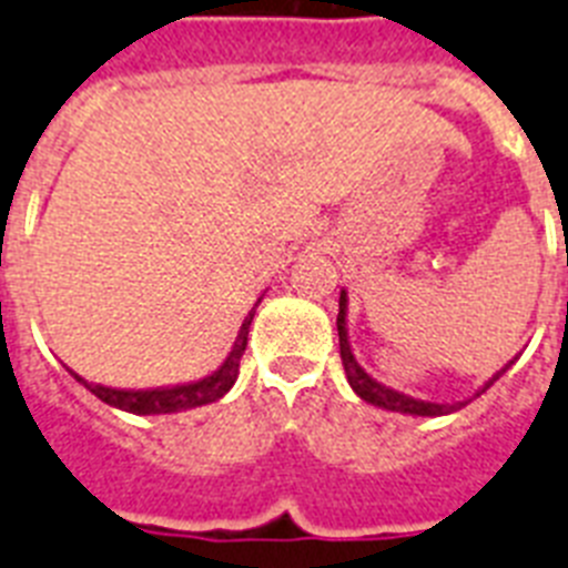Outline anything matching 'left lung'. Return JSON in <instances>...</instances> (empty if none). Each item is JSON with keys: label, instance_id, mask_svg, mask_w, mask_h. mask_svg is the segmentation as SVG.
I'll use <instances>...</instances> for the list:
<instances>
[{"label": "left lung", "instance_id": "8db88e82", "mask_svg": "<svg viewBox=\"0 0 568 568\" xmlns=\"http://www.w3.org/2000/svg\"><path fill=\"white\" fill-rule=\"evenodd\" d=\"M346 316H348V296H346V290H339V313H337L339 357H343V369H346L348 384H352V389H355L363 402H369V405H375V407H384V410L407 413V416H446V413H455V410H460V407H464V402H455V405L422 402V398L405 396V393H398V389H393V387H384L381 381L372 378L369 372L363 369L361 363H357L355 352H352V343H348ZM510 363H514V361H510ZM510 363H505V366H501V369H498L496 375H493V378H489L487 384L478 389V393H475V396L487 393V389L493 387V384H496V381L501 378L507 369H510Z\"/></svg>", "mask_w": 568, "mask_h": 568}]
</instances>
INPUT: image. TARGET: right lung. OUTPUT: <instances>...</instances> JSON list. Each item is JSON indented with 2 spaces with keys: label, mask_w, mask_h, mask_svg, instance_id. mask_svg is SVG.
I'll use <instances>...</instances> for the list:
<instances>
[{
  "label": "right lung",
  "mask_w": 568,
  "mask_h": 568,
  "mask_svg": "<svg viewBox=\"0 0 568 568\" xmlns=\"http://www.w3.org/2000/svg\"><path fill=\"white\" fill-rule=\"evenodd\" d=\"M261 302V298H257ZM257 307V305H255ZM255 307L248 311V316L240 325V334L234 339V348L229 352V357L222 361V366L216 372H211L207 378L190 381V384H179V387H158V389H113L102 387V384H88L84 378H75L84 384V387L93 393L97 398H102L104 405L116 407V410L125 413H138V416H158V413H181V410H193V407L211 405V402H220L240 375V357L246 352V339H248V325L255 320Z\"/></svg>",
  "instance_id": "obj_1"
}]
</instances>
